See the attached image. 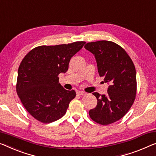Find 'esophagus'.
I'll use <instances>...</instances> for the list:
<instances>
[{
    "instance_id": "1",
    "label": "esophagus",
    "mask_w": 156,
    "mask_h": 156,
    "mask_svg": "<svg viewBox=\"0 0 156 156\" xmlns=\"http://www.w3.org/2000/svg\"><path fill=\"white\" fill-rule=\"evenodd\" d=\"M76 94H77V95H78V96H83V95L86 94V93L83 91H78L76 92Z\"/></svg>"
}]
</instances>
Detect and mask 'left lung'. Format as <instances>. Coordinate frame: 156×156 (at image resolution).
I'll list each match as a JSON object with an SVG mask.
<instances>
[{
    "label": "left lung",
    "mask_w": 156,
    "mask_h": 156,
    "mask_svg": "<svg viewBox=\"0 0 156 156\" xmlns=\"http://www.w3.org/2000/svg\"><path fill=\"white\" fill-rule=\"evenodd\" d=\"M85 48L94 55L99 76L110 84L106 94L92 93L97 104L90 110V117L102 125L111 124L126 114L135 100V66L126 51L112 41L87 43Z\"/></svg>",
    "instance_id": "8db88e82"
}]
</instances>
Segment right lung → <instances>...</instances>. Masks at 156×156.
I'll return each mask as SVG.
<instances>
[{"label":"right lung","instance_id":"add662e5","mask_svg":"<svg viewBox=\"0 0 156 156\" xmlns=\"http://www.w3.org/2000/svg\"><path fill=\"white\" fill-rule=\"evenodd\" d=\"M77 41L57 45H41L28 52L20 63L16 90L26 110L38 121L50 123L65 115L75 90H66L59 83L71 58L85 45Z\"/></svg>","mask_w":156,"mask_h":156}]
</instances>
